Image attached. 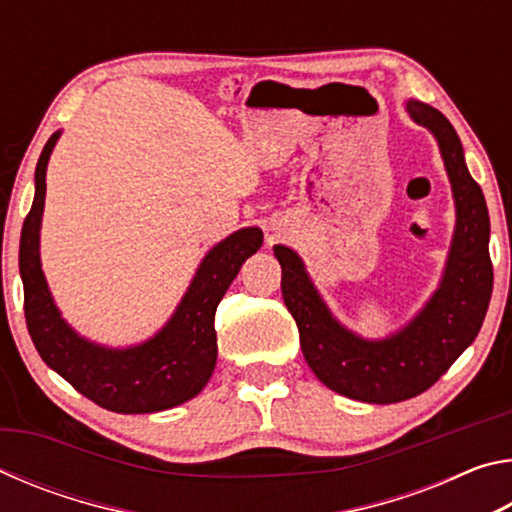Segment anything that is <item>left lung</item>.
<instances>
[{
	"instance_id": "1",
	"label": "left lung",
	"mask_w": 512,
	"mask_h": 512,
	"mask_svg": "<svg viewBox=\"0 0 512 512\" xmlns=\"http://www.w3.org/2000/svg\"><path fill=\"white\" fill-rule=\"evenodd\" d=\"M406 110L436 137L456 205L443 280L420 314L388 339H361L332 316L302 259L287 246H273L282 266L284 305L298 325L309 368L334 393L368 404L404 402L436 384L476 339L492 296L490 216L481 187L467 171L461 140L440 110L413 99Z\"/></svg>"
}]
</instances>
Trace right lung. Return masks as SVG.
Segmentation results:
<instances>
[{"label": "right lung", "instance_id": "add662e5", "mask_svg": "<svg viewBox=\"0 0 512 512\" xmlns=\"http://www.w3.org/2000/svg\"><path fill=\"white\" fill-rule=\"evenodd\" d=\"M60 131L49 137L36 167V196L22 225L20 275L24 316L42 361L94 404L115 413H155L192 400L216 366L214 314L241 264L257 253L259 228L232 232L203 257L169 323L133 348H106L74 332L51 298L40 264L47 162Z\"/></svg>", "mask_w": 512, "mask_h": 512}]
</instances>
